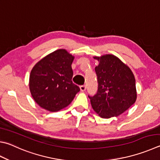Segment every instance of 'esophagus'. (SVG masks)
<instances>
[{
	"mask_svg": "<svg viewBox=\"0 0 160 160\" xmlns=\"http://www.w3.org/2000/svg\"><path fill=\"white\" fill-rule=\"evenodd\" d=\"M80 88L81 91L84 92V91H85V90H86L87 87H86V85H81V86H80Z\"/></svg>",
	"mask_w": 160,
	"mask_h": 160,
	"instance_id": "esophagus-1",
	"label": "esophagus"
}]
</instances>
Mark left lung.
<instances>
[{
  "label": "left lung",
  "mask_w": 160,
  "mask_h": 160,
  "mask_svg": "<svg viewBox=\"0 0 160 160\" xmlns=\"http://www.w3.org/2000/svg\"><path fill=\"white\" fill-rule=\"evenodd\" d=\"M98 91L89 97L93 110L102 118L118 117L135 103L137 98L136 80L130 68L118 57L105 54L94 57Z\"/></svg>",
  "instance_id": "obj_1"
}]
</instances>
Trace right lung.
Returning a JSON list of instances; mask_svg holds the SVG:
<instances>
[{"mask_svg":"<svg viewBox=\"0 0 160 160\" xmlns=\"http://www.w3.org/2000/svg\"><path fill=\"white\" fill-rule=\"evenodd\" d=\"M75 57L59 49L36 63L30 73L29 89L32 97L43 109L57 112L67 107L80 88L72 82L71 64Z\"/></svg>","mask_w":160,"mask_h":160,"instance_id":"right-lung-1","label":"right lung"}]
</instances>
